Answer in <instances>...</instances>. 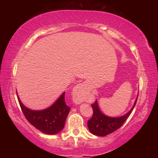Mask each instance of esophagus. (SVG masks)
Returning <instances> with one entry per match:
<instances>
[{"label": "esophagus", "instance_id": "esophagus-1", "mask_svg": "<svg viewBox=\"0 0 158 158\" xmlns=\"http://www.w3.org/2000/svg\"><path fill=\"white\" fill-rule=\"evenodd\" d=\"M85 92V84H79L77 85L74 88L73 91V100L75 104H80L83 102L84 100V96Z\"/></svg>", "mask_w": 158, "mask_h": 158}]
</instances>
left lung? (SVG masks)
<instances>
[{
	"mask_svg": "<svg viewBox=\"0 0 158 158\" xmlns=\"http://www.w3.org/2000/svg\"><path fill=\"white\" fill-rule=\"evenodd\" d=\"M137 98L138 95L136 98L132 108L130 109L129 112H127L124 116L117 118L106 116V115L102 113L100 109H99L98 102L96 100L92 105L93 110V116L88 121V127H89L90 132L93 135L96 136L105 137L118 129L126 121L130 114L132 113L133 109L137 103Z\"/></svg>",
	"mask_w": 158,
	"mask_h": 158,
	"instance_id": "8db88e82",
	"label": "left lung"
}]
</instances>
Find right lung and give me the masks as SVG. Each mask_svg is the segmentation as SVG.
Instances as JSON below:
<instances>
[{
    "instance_id": "obj_1",
    "label": "right lung",
    "mask_w": 158,
    "mask_h": 158,
    "mask_svg": "<svg viewBox=\"0 0 158 158\" xmlns=\"http://www.w3.org/2000/svg\"><path fill=\"white\" fill-rule=\"evenodd\" d=\"M65 93L64 92L49 107L39 111L26 107L18 95L17 98L23 115L32 125L44 134L55 135L63 129L66 118L70 110L65 102Z\"/></svg>"
}]
</instances>
